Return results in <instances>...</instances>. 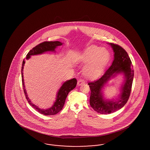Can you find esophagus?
Segmentation results:
<instances>
[{
    "instance_id": "esophagus-1",
    "label": "esophagus",
    "mask_w": 150,
    "mask_h": 150,
    "mask_svg": "<svg viewBox=\"0 0 150 150\" xmlns=\"http://www.w3.org/2000/svg\"><path fill=\"white\" fill-rule=\"evenodd\" d=\"M83 83H85V81L83 79H79L78 81V86H80L81 84H82Z\"/></svg>"
}]
</instances>
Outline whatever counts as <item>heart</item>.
<instances>
[{
  "label": "heart",
  "mask_w": 150,
  "mask_h": 150,
  "mask_svg": "<svg viewBox=\"0 0 150 150\" xmlns=\"http://www.w3.org/2000/svg\"><path fill=\"white\" fill-rule=\"evenodd\" d=\"M109 52L105 48L91 46L81 54V58L89 61L84 68L83 72L88 78L93 79L100 76L109 59Z\"/></svg>",
  "instance_id": "b5f03b06"
}]
</instances>
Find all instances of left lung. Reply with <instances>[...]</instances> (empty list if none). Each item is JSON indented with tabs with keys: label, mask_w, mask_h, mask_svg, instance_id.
Segmentation results:
<instances>
[{
	"label": "left lung",
	"mask_w": 150,
	"mask_h": 150,
	"mask_svg": "<svg viewBox=\"0 0 150 150\" xmlns=\"http://www.w3.org/2000/svg\"><path fill=\"white\" fill-rule=\"evenodd\" d=\"M109 44L114 52L112 64L100 78L88 83L91 91L90 105L94 111L101 114L114 112L127 103L131 92L134 78L133 64L127 52L117 44L114 43H109ZM121 73L125 75V80L118 98L115 101L105 100L101 91L103 86L110 78Z\"/></svg>",
	"instance_id": "8db88e82"
}]
</instances>
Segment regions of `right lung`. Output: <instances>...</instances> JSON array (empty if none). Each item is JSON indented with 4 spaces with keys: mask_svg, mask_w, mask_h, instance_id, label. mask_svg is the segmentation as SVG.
<instances>
[{
    "mask_svg": "<svg viewBox=\"0 0 150 150\" xmlns=\"http://www.w3.org/2000/svg\"><path fill=\"white\" fill-rule=\"evenodd\" d=\"M62 45V43L58 41L55 42H44L43 43H40L37 45L34 48H33L31 50H30L25 59H23L22 62L21 69L22 82L24 93L25 94V97L27 100L28 101L29 104L33 107L39 113L45 115H56L64 107L66 98L68 95L69 93L72 91L73 89L75 88L77 84V80L75 78H73L65 81L63 83L61 87L59 88L58 92H57V98L54 105L52 107L48 108V109H41L36 106L35 105L31 103V100L28 96L26 93L25 86L24 84V80H23V66L25 64V60L29 59L31 56L36 55L42 54L46 52H54L55 49L58 46H60Z\"/></svg>",
    "mask_w": 150,
    "mask_h": 150,
    "instance_id": "1",
    "label": "right lung"
}]
</instances>
